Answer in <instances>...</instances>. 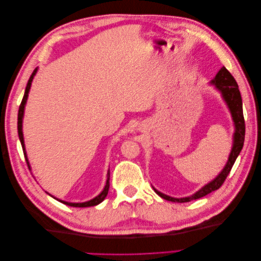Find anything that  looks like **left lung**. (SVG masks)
I'll list each match as a JSON object with an SVG mask.
<instances>
[{
	"mask_svg": "<svg viewBox=\"0 0 261 261\" xmlns=\"http://www.w3.org/2000/svg\"><path fill=\"white\" fill-rule=\"evenodd\" d=\"M211 84L215 85L216 88L222 93V97L226 102L228 109H230L233 121H234L235 133H234V138H233L234 139L233 148L231 150L230 156H228V160L225 164V167L222 171H221L220 174L212 181H210L209 184L203 186L201 189H199L198 192L195 193L192 196L185 197V198H173V197L164 195L159 191H156L155 188H153L154 192L159 195L161 198L165 200L173 201V202H188V201L201 198V197L210 194L213 191H217V189H219L224 183V180L227 177L228 173H230L236 158L239 156L240 152L242 151L244 139H245V120H244V114H243V102H242L241 92L239 89V85L234 80L232 74L228 72L224 66L219 70L218 74L215 77V80L211 81Z\"/></svg>",
	"mask_w": 261,
	"mask_h": 261,
	"instance_id": "8db88e82",
	"label": "left lung"
}]
</instances>
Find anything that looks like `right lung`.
I'll return each instance as SVG.
<instances>
[{
  "label": "right lung",
  "mask_w": 261,
  "mask_h": 261,
  "mask_svg": "<svg viewBox=\"0 0 261 261\" xmlns=\"http://www.w3.org/2000/svg\"><path fill=\"white\" fill-rule=\"evenodd\" d=\"M37 69L36 68L33 74H31L29 81L27 83V86H26V90H25V94H23V98L21 100V103L19 106V110H18V120H17V129H18V136H19V140H20V144H21V147H22V151H23V154H25V159H26V162L28 164V168H30L29 165V162H28V159H27V155H26V150H25V144H23V136H22V117H23V110H25V105H26V101H27V98H28V92L30 90V86H31V82H33L34 80V76L36 75L37 73ZM107 184L103 188V191L101 192V194H99L96 198H93L89 201H86V202H67V201H63V200H60L58 199L59 201L63 202L64 204H67V206H70V207H78V208H85V207H91V206H97V204H99L100 202H102L105 200V198L108 195V192H109V187H110V171L108 172V175H107ZM57 199V198H55Z\"/></svg>",
  "instance_id": "1"
}]
</instances>
